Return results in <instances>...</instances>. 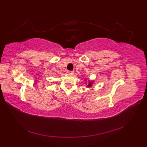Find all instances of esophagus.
Masks as SVG:
<instances>
[{
    "instance_id": "obj_1",
    "label": "esophagus",
    "mask_w": 147,
    "mask_h": 147,
    "mask_svg": "<svg viewBox=\"0 0 147 147\" xmlns=\"http://www.w3.org/2000/svg\"><path fill=\"white\" fill-rule=\"evenodd\" d=\"M74 71H69L68 72V74H70V75H73L74 74Z\"/></svg>"
}]
</instances>
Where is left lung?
<instances>
[{
	"mask_svg": "<svg viewBox=\"0 0 147 147\" xmlns=\"http://www.w3.org/2000/svg\"><path fill=\"white\" fill-rule=\"evenodd\" d=\"M84 81H85L86 82V84H87L86 85V87L87 88H91L92 86V85L93 84V83H94V80H89L88 78V83L87 82V79H84Z\"/></svg>",
	"mask_w": 147,
	"mask_h": 147,
	"instance_id": "left-lung-1",
	"label": "left lung"
}]
</instances>
